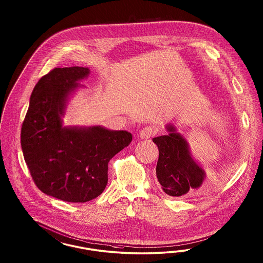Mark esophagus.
<instances>
[{
  "label": "esophagus",
  "instance_id": "obj_1",
  "mask_svg": "<svg viewBox=\"0 0 263 263\" xmlns=\"http://www.w3.org/2000/svg\"><path fill=\"white\" fill-rule=\"evenodd\" d=\"M157 132H158V128L149 125V126H146L141 130L140 137L142 139H149L152 136L156 135Z\"/></svg>",
  "mask_w": 263,
  "mask_h": 263
}]
</instances>
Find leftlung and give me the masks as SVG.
Instances as JSON below:
<instances>
[{
  "mask_svg": "<svg viewBox=\"0 0 263 263\" xmlns=\"http://www.w3.org/2000/svg\"><path fill=\"white\" fill-rule=\"evenodd\" d=\"M170 134L153 139L159 149L156 175L162 190L172 197H183L198 189L204 179V172L190 156L182 136L168 126Z\"/></svg>",
  "mask_w": 263,
  "mask_h": 263,
  "instance_id": "left-lung-1",
  "label": "left lung"
}]
</instances>
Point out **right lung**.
Segmentation results:
<instances>
[{
    "label": "right lung",
    "instance_id": "obj_1",
    "mask_svg": "<svg viewBox=\"0 0 263 263\" xmlns=\"http://www.w3.org/2000/svg\"><path fill=\"white\" fill-rule=\"evenodd\" d=\"M87 67H57L32 90L21 128V146L32 180L40 191L68 202H86L102 194L108 163L129 145L127 131L63 127L67 96L88 76Z\"/></svg>",
    "mask_w": 263,
    "mask_h": 263
}]
</instances>
